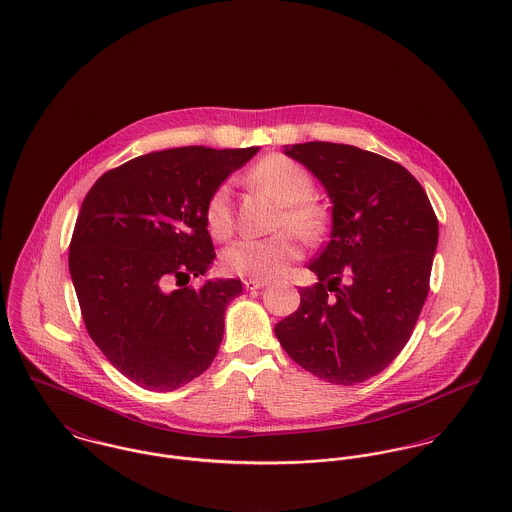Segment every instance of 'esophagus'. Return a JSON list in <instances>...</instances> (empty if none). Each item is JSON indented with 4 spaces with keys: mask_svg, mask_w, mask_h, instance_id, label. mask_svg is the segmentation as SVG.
Returning a JSON list of instances; mask_svg holds the SVG:
<instances>
[{
    "mask_svg": "<svg viewBox=\"0 0 512 512\" xmlns=\"http://www.w3.org/2000/svg\"><path fill=\"white\" fill-rule=\"evenodd\" d=\"M243 284H245L247 290H259V288H265V286H267L265 281H245Z\"/></svg>",
    "mask_w": 512,
    "mask_h": 512,
    "instance_id": "1",
    "label": "esophagus"
}]
</instances>
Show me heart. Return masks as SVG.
<instances>
[{"label": "heart", "instance_id": "b5f03b06", "mask_svg": "<svg viewBox=\"0 0 512 512\" xmlns=\"http://www.w3.org/2000/svg\"><path fill=\"white\" fill-rule=\"evenodd\" d=\"M249 178L283 204L277 228L294 229L304 239H318L326 228L324 210L314 204V180L310 172L283 155L261 159ZM204 218L210 233L226 239L233 229L231 186L222 182L208 198ZM302 249L292 231H281L265 239H241L222 253V271L245 281H271L284 275L290 263L300 259Z\"/></svg>", "mask_w": 512, "mask_h": 512}]
</instances>
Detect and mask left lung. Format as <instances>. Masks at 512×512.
<instances>
[{
	"label": "left lung",
	"instance_id": "8db88e82",
	"mask_svg": "<svg viewBox=\"0 0 512 512\" xmlns=\"http://www.w3.org/2000/svg\"><path fill=\"white\" fill-rule=\"evenodd\" d=\"M332 202L330 241L308 265L318 277L275 326L284 351L334 385L363 383L402 351L428 296L438 220L420 182L377 153L310 141L286 145Z\"/></svg>",
	"mask_w": 512,
	"mask_h": 512
}]
</instances>
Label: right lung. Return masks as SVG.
<instances>
[{
	"mask_svg": "<svg viewBox=\"0 0 512 512\" xmlns=\"http://www.w3.org/2000/svg\"><path fill=\"white\" fill-rule=\"evenodd\" d=\"M259 147H176L102 174L86 194L68 269L86 330L135 385L167 393L214 361L224 314L243 292L237 279H208L216 251L204 208L210 194Z\"/></svg>",
	"mask_w": 512,
	"mask_h": 512,
	"instance_id": "add662e5",
	"label": "right lung"
}]
</instances>
